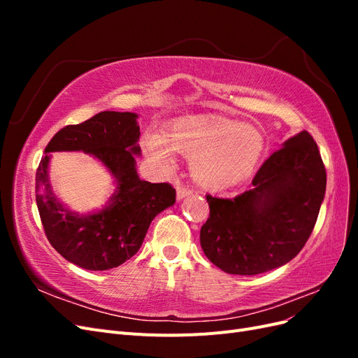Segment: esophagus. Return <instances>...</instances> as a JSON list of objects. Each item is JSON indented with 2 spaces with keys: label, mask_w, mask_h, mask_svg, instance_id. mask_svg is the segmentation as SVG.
<instances>
[{
  "label": "esophagus",
  "mask_w": 358,
  "mask_h": 358,
  "mask_svg": "<svg viewBox=\"0 0 358 358\" xmlns=\"http://www.w3.org/2000/svg\"><path fill=\"white\" fill-rule=\"evenodd\" d=\"M191 194H192V189L189 187H185V185H179L178 187V199L179 200L185 199L187 196H191Z\"/></svg>",
  "instance_id": "1"
}]
</instances>
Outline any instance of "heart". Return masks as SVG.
<instances>
[{"label": "heart", "mask_w": 358, "mask_h": 358, "mask_svg": "<svg viewBox=\"0 0 358 358\" xmlns=\"http://www.w3.org/2000/svg\"><path fill=\"white\" fill-rule=\"evenodd\" d=\"M146 152L166 166L176 149L192 157L200 185L224 189L251 175L263 154L264 138L257 129L222 116H189L173 122L169 137L149 129L142 137Z\"/></svg>", "instance_id": "b5f03b06"}]
</instances>
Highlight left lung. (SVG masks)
Wrapping results in <instances>:
<instances>
[{"label":"left lung","mask_w":358,"mask_h":358,"mask_svg":"<svg viewBox=\"0 0 358 358\" xmlns=\"http://www.w3.org/2000/svg\"><path fill=\"white\" fill-rule=\"evenodd\" d=\"M326 167L315 140L301 131L270 155L252 188L234 199L206 196L203 252L230 275H258L294 258L315 227L326 194Z\"/></svg>","instance_id":"1"}]
</instances>
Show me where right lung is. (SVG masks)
I'll use <instances>...</instances> for the list:
<instances>
[{
  "label": "right lung",
  "instance_id": "right-lung-1",
  "mask_svg": "<svg viewBox=\"0 0 358 358\" xmlns=\"http://www.w3.org/2000/svg\"><path fill=\"white\" fill-rule=\"evenodd\" d=\"M131 112H101L67 125L50 138L36 173V200L50 245L70 263L86 270L121 266L143 243L150 222L176 201L170 183H150L137 176L134 154L140 128ZM83 150L99 157L117 178L113 203L99 214L79 217L60 204L47 180L49 152Z\"/></svg>",
  "mask_w": 358,
  "mask_h": 358
}]
</instances>
